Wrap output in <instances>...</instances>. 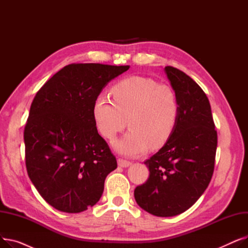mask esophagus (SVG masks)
Segmentation results:
<instances>
[{
  "label": "esophagus",
  "instance_id": "1",
  "mask_svg": "<svg viewBox=\"0 0 248 248\" xmlns=\"http://www.w3.org/2000/svg\"><path fill=\"white\" fill-rule=\"evenodd\" d=\"M117 164H119L120 167H123V168H126V167L132 165V163L129 161H126V160H124V159H121V158L117 160Z\"/></svg>",
  "mask_w": 248,
  "mask_h": 248
}]
</instances>
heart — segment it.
I'll return each instance as SVG.
<instances>
[{
	"instance_id": "heart-1",
	"label": "heart",
	"mask_w": 248,
	"mask_h": 248,
	"mask_svg": "<svg viewBox=\"0 0 248 248\" xmlns=\"http://www.w3.org/2000/svg\"><path fill=\"white\" fill-rule=\"evenodd\" d=\"M112 101L99 95L93 114L98 132L113 140L128 124L131 129L113 142L114 149L127 157H138L148 148L160 149L177 125L180 106L175 90L153 78L129 76L110 90Z\"/></svg>"
}]
</instances>
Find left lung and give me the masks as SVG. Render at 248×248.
<instances>
[{"label":"left lung","instance_id":"left-lung-1","mask_svg":"<svg viewBox=\"0 0 248 248\" xmlns=\"http://www.w3.org/2000/svg\"><path fill=\"white\" fill-rule=\"evenodd\" d=\"M165 72L178 96L179 119L171 138L145 162L150 177L135 189V199L155 216L171 217L188 210L209 185L217 132L202 88L175 67L166 66Z\"/></svg>","mask_w":248,"mask_h":248}]
</instances>
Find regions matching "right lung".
I'll return each mask as SVG.
<instances>
[{"mask_svg":"<svg viewBox=\"0 0 248 248\" xmlns=\"http://www.w3.org/2000/svg\"><path fill=\"white\" fill-rule=\"evenodd\" d=\"M128 68L69 64L36 93L24 129L26 168L39 194L55 209L79 213L93 207L116 169L93 108L103 87Z\"/></svg>","mask_w":248,"mask_h":248,"instance_id":"obj_1","label":"right lung"}]
</instances>
